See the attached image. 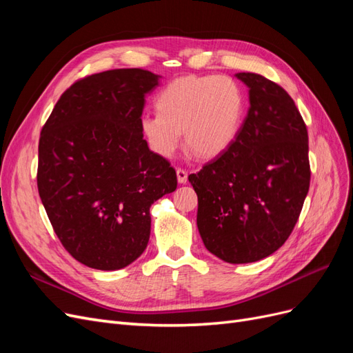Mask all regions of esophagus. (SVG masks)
I'll use <instances>...</instances> for the list:
<instances>
[{"label":"esophagus","instance_id":"obj_1","mask_svg":"<svg viewBox=\"0 0 353 353\" xmlns=\"http://www.w3.org/2000/svg\"><path fill=\"white\" fill-rule=\"evenodd\" d=\"M176 179H178L179 184H185L187 181H188L187 170H184V169H176Z\"/></svg>","mask_w":353,"mask_h":353}]
</instances>
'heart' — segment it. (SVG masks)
<instances>
[{"instance_id":"b5f03b06","label":"heart","mask_w":353,"mask_h":353,"mask_svg":"<svg viewBox=\"0 0 353 353\" xmlns=\"http://www.w3.org/2000/svg\"><path fill=\"white\" fill-rule=\"evenodd\" d=\"M156 108L159 114H144L140 121L153 153L172 159L183 134L197 156L213 159L237 138L244 101L239 85L228 77H183L159 94Z\"/></svg>"}]
</instances>
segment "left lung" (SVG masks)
Returning <instances> with one entry per match:
<instances>
[{"instance_id":"8db88e82","label":"left lung","mask_w":353,"mask_h":353,"mask_svg":"<svg viewBox=\"0 0 353 353\" xmlns=\"http://www.w3.org/2000/svg\"><path fill=\"white\" fill-rule=\"evenodd\" d=\"M250 108L237 138L188 181L199 199L206 249L228 263H250L290 236L309 190L307 131L294 101L262 74H234Z\"/></svg>"}]
</instances>
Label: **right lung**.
Here are the masks:
<instances>
[{
	"instance_id": "obj_1",
	"label": "right lung",
	"mask_w": 353,
	"mask_h": 353,
	"mask_svg": "<svg viewBox=\"0 0 353 353\" xmlns=\"http://www.w3.org/2000/svg\"><path fill=\"white\" fill-rule=\"evenodd\" d=\"M160 74L114 69L74 82L41 131L38 191L65 249L100 271L122 270L145 250L150 208L176 188L175 169L140 128Z\"/></svg>"
}]
</instances>
